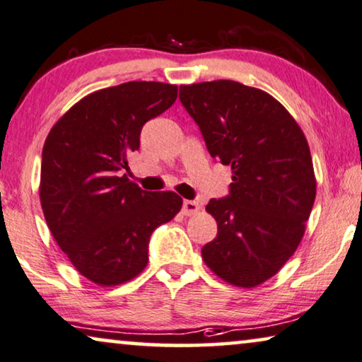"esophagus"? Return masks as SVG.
Instances as JSON below:
<instances>
[{"label":"esophagus","instance_id":"obj_1","mask_svg":"<svg viewBox=\"0 0 362 362\" xmlns=\"http://www.w3.org/2000/svg\"><path fill=\"white\" fill-rule=\"evenodd\" d=\"M183 215H195V213L200 210V205L195 200H183Z\"/></svg>","mask_w":362,"mask_h":362}]
</instances>
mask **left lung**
Here are the masks:
<instances>
[{
	"label": "left lung",
	"mask_w": 362,
	"mask_h": 362,
	"mask_svg": "<svg viewBox=\"0 0 362 362\" xmlns=\"http://www.w3.org/2000/svg\"><path fill=\"white\" fill-rule=\"evenodd\" d=\"M179 98L210 156L233 170L230 193L206 205L218 234L203 261L223 281L256 287L302 241L317 195L308 142L276 98L239 81L182 85Z\"/></svg>",
	"instance_id": "obj_1"
}]
</instances>
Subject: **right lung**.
Masks as SVG:
<instances>
[{
  "mask_svg": "<svg viewBox=\"0 0 362 362\" xmlns=\"http://www.w3.org/2000/svg\"><path fill=\"white\" fill-rule=\"evenodd\" d=\"M177 86L128 81L95 91L60 118L42 149L40 205L50 233L81 276L98 285L134 279L149 239L182 208L174 192H147L128 179L142 126L169 110Z\"/></svg>",
  "mask_w": 362,
  "mask_h": 362,
  "instance_id": "obj_1",
  "label": "right lung"
}]
</instances>
